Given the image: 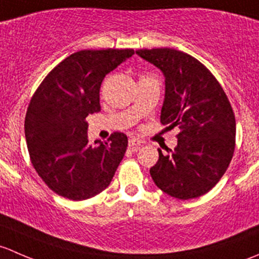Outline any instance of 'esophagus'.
Wrapping results in <instances>:
<instances>
[{
    "label": "esophagus",
    "instance_id": "1",
    "mask_svg": "<svg viewBox=\"0 0 259 259\" xmlns=\"http://www.w3.org/2000/svg\"><path fill=\"white\" fill-rule=\"evenodd\" d=\"M142 145H143L142 140H139V139H130L129 140V148L132 149V150H138V149H139Z\"/></svg>",
    "mask_w": 259,
    "mask_h": 259
}]
</instances>
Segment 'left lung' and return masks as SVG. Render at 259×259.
<instances>
[{
	"label": "left lung",
	"instance_id": "1",
	"mask_svg": "<svg viewBox=\"0 0 259 259\" xmlns=\"http://www.w3.org/2000/svg\"><path fill=\"white\" fill-rule=\"evenodd\" d=\"M165 79L160 122L178 126V144L159 160L150 176L159 189L178 199L209 192L228 168L234 151L236 119L228 98L209 70L174 49L138 50Z\"/></svg>",
	"mask_w": 259,
	"mask_h": 259
}]
</instances>
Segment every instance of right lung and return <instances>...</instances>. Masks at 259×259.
<instances>
[{"label":"right lung","mask_w":259,"mask_h":259,"mask_svg":"<svg viewBox=\"0 0 259 259\" xmlns=\"http://www.w3.org/2000/svg\"><path fill=\"white\" fill-rule=\"evenodd\" d=\"M134 50H81L60 62L32 96L25 137L33 168L56 194L83 200L109 187L126 151L127 137L89 144L88 115L100 111L104 77Z\"/></svg>","instance_id":"1"}]
</instances>
